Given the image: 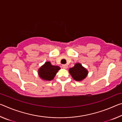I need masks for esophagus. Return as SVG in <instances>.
<instances>
[{"mask_svg":"<svg viewBox=\"0 0 122 122\" xmlns=\"http://www.w3.org/2000/svg\"><path fill=\"white\" fill-rule=\"evenodd\" d=\"M62 67H63V68H64V69H67L68 68V65H63Z\"/></svg>","mask_w":122,"mask_h":122,"instance_id":"obj_1","label":"esophagus"}]
</instances>
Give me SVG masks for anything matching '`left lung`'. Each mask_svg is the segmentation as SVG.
Wrapping results in <instances>:
<instances>
[{"label":"left lung","instance_id":"8db88e82","mask_svg":"<svg viewBox=\"0 0 122 122\" xmlns=\"http://www.w3.org/2000/svg\"><path fill=\"white\" fill-rule=\"evenodd\" d=\"M69 72L74 80L76 81H81L84 80L88 74V71L81 63L75 64L73 67L69 69Z\"/></svg>","mask_w":122,"mask_h":122}]
</instances>
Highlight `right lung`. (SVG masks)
Returning a JSON list of instances; mask_svg holds the SVG:
<instances>
[{
    "label": "right lung",
    "mask_w": 122,
    "mask_h": 122,
    "mask_svg": "<svg viewBox=\"0 0 122 122\" xmlns=\"http://www.w3.org/2000/svg\"><path fill=\"white\" fill-rule=\"evenodd\" d=\"M60 67L57 66H53L51 62L47 61L45 62L38 70L39 77L45 81H51L54 78Z\"/></svg>",
    "instance_id": "add662e5"
}]
</instances>
